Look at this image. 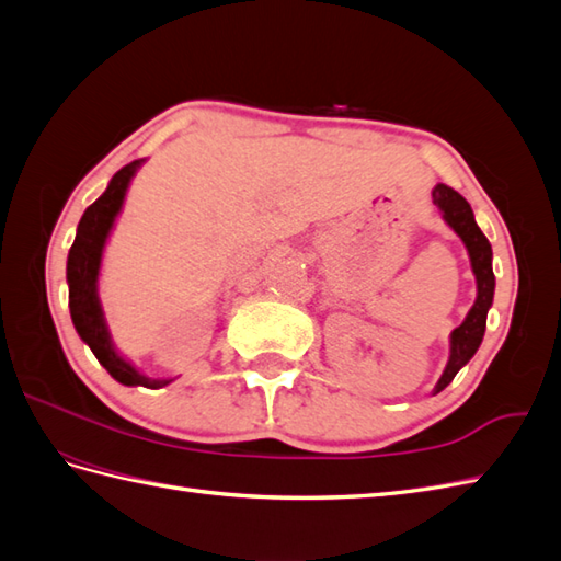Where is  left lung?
Here are the masks:
<instances>
[{
    "label": "left lung",
    "instance_id": "left-lung-1",
    "mask_svg": "<svg viewBox=\"0 0 561 561\" xmlns=\"http://www.w3.org/2000/svg\"><path fill=\"white\" fill-rule=\"evenodd\" d=\"M434 205L444 214L446 224L456 231L465 248L470 253V265L474 272V279H478V299H474V306L470 308V313L465 316L462 323L450 332V356L446 364L444 376L438 378L436 392L444 390L460 368L468 364L474 352L482 344L484 337V328H486V311L492 308L494 299V272H492V245L486 241V236L480 231L478 221H474V214L465 199L456 190L438 183L432 190Z\"/></svg>",
    "mask_w": 561,
    "mask_h": 561
}]
</instances>
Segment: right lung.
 I'll list each match as a JSON object with an SVG mask.
<instances>
[{
	"mask_svg": "<svg viewBox=\"0 0 561 561\" xmlns=\"http://www.w3.org/2000/svg\"><path fill=\"white\" fill-rule=\"evenodd\" d=\"M141 163H145V159H137L117 171L111 178L108 187H105V193L83 211V217L77 226V238L75 243H71L67 257L69 313L79 337L89 344L101 366L117 380V383L163 388L169 386L173 378H147L115 352L96 291L105 241H108L115 217L123 209L127 185L133 181V175L137 173Z\"/></svg>",
	"mask_w": 561,
	"mask_h": 561,
	"instance_id": "add662e5",
	"label": "right lung"
}]
</instances>
